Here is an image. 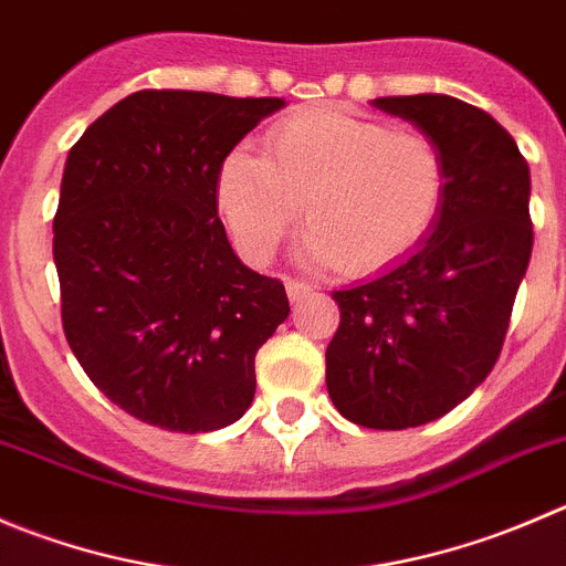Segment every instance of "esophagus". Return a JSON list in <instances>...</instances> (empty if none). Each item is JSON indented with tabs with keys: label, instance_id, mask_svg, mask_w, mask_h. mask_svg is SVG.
Returning a JSON list of instances; mask_svg holds the SVG:
<instances>
[{
	"label": "esophagus",
	"instance_id": "obj_1",
	"mask_svg": "<svg viewBox=\"0 0 566 566\" xmlns=\"http://www.w3.org/2000/svg\"><path fill=\"white\" fill-rule=\"evenodd\" d=\"M312 293V284L298 282V279H287V295L290 301H301Z\"/></svg>",
	"mask_w": 566,
	"mask_h": 566
}]
</instances>
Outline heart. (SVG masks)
Here are the masks:
<instances>
[{
    "instance_id": "1",
    "label": "heart",
    "mask_w": 566,
    "mask_h": 566,
    "mask_svg": "<svg viewBox=\"0 0 566 566\" xmlns=\"http://www.w3.org/2000/svg\"><path fill=\"white\" fill-rule=\"evenodd\" d=\"M446 185V160L429 135L317 107L276 120L265 157L234 149L218 174V207L254 265L279 254L304 207L310 262L370 276L429 238Z\"/></svg>"
}]
</instances>
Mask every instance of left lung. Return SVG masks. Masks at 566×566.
Here are the masks:
<instances>
[{
	"label": "left lung",
	"instance_id": "left-lung-1",
	"mask_svg": "<svg viewBox=\"0 0 566 566\" xmlns=\"http://www.w3.org/2000/svg\"><path fill=\"white\" fill-rule=\"evenodd\" d=\"M373 104L434 140L446 201L415 254L332 293L326 387L356 426L400 431L448 415L495 367L534 245L531 174L514 137L473 104L442 93Z\"/></svg>",
	"mask_w": 566,
	"mask_h": 566
}]
</instances>
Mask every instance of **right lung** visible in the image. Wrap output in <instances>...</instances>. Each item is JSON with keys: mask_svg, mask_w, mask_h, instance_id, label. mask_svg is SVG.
I'll list each match as a JSON object with an SVG mask.
<instances>
[{"mask_svg": "<svg viewBox=\"0 0 566 566\" xmlns=\"http://www.w3.org/2000/svg\"><path fill=\"white\" fill-rule=\"evenodd\" d=\"M282 98L137 91L71 146L54 212L60 317L115 406L199 434L254 400V356L290 301L249 271L218 218V174Z\"/></svg>", "mask_w": 566, "mask_h": 566, "instance_id": "add662e5", "label": "right lung"}]
</instances>
